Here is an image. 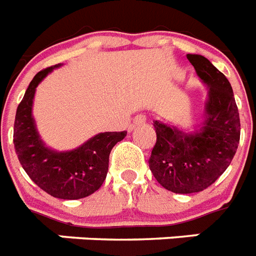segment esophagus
I'll return each instance as SVG.
<instances>
[{
  "label": "esophagus",
  "instance_id": "obj_1",
  "mask_svg": "<svg viewBox=\"0 0 256 256\" xmlns=\"http://www.w3.org/2000/svg\"><path fill=\"white\" fill-rule=\"evenodd\" d=\"M146 122V116L140 114V115H136L134 116V119H133V124L134 126H140V124H144Z\"/></svg>",
  "mask_w": 256,
  "mask_h": 256
}]
</instances>
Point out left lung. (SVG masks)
Masks as SVG:
<instances>
[{"instance_id": "8db88e82", "label": "left lung", "mask_w": 256, "mask_h": 256, "mask_svg": "<svg viewBox=\"0 0 256 256\" xmlns=\"http://www.w3.org/2000/svg\"><path fill=\"white\" fill-rule=\"evenodd\" d=\"M187 58L209 90L204 120L192 133L156 120L157 142L149 158L154 178L175 194L200 192L214 183L233 160L240 136V114L228 78L202 54Z\"/></svg>"}]
</instances>
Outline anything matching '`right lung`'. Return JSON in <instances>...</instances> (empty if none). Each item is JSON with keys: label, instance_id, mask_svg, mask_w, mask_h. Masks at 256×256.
<instances>
[{"label": "right lung", "instance_id": "add662e5", "mask_svg": "<svg viewBox=\"0 0 256 256\" xmlns=\"http://www.w3.org/2000/svg\"><path fill=\"white\" fill-rule=\"evenodd\" d=\"M39 72L30 82L14 122V148L31 180L57 199L77 200L94 194L108 171L110 153L126 136L123 132L98 133L77 149L56 152L44 145L32 118L34 95L44 77L54 68Z\"/></svg>", "mask_w": 256, "mask_h": 256}]
</instances>
